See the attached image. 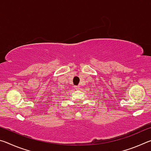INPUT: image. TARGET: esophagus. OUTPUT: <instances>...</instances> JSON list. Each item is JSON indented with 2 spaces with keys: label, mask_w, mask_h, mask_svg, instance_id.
Listing matches in <instances>:
<instances>
[{
  "label": "esophagus",
  "mask_w": 151,
  "mask_h": 151,
  "mask_svg": "<svg viewBox=\"0 0 151 151\" xmlns=\"http://www.w3.org/2000/svg\"><path fill=\"white\" fill-rule=\"evenodd\" d=\"M75 89H79V86H75Z\"/></svg>",
  "instance_id": "obj_1"
}]
</instances>
